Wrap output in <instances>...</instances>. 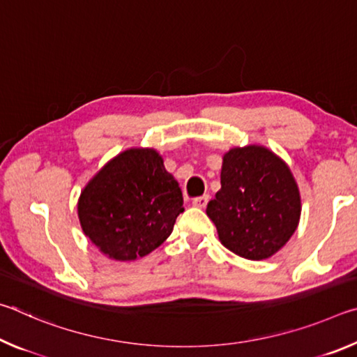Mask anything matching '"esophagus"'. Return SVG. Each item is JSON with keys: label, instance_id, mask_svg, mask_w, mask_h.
Wrapping results in <instances>:
<instances>
[{"label": "esophagus", "instance_id": "obj_1", "mask_svg": "<svg viewBox=\"0 0 357 357\" xmlns=\"http://www.w3.org/2000/svg\"><path fill=\"white\" fill-rule=\"evenodd\" d=\"M208 202H209V197H208V195H203V197L193 198L192 204H193V206H195V208H206Z\"/></svg>", "mask_w": 357, "mask_h": 357}]
</instances>
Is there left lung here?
<instances>
[{
    "label": "left lung",
    "instance_id": "1",
    "mask_svg": "<svg viewBox=\"0 0 357 357\" xmlns=\"http://www.w3.org/2000/svg\"><path fill=\"white\" fill-rule=\"evenodd\" d=\"M220 190L208 203L220 243L236 255L266 259L293 236L301 217V195L289 167L258 144L223 155Z\"/></svg>",
    "mask_w": 357,
    "mask_h": 357
}]
</instances>
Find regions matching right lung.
<instances>
[{
  "instance_id": "add662e5",
  "label": "right lung",
  "mask_w": 357,
  "mask_h": 357,
  "mask_svg": "<svg viewBox=\"0 0 357 357\" xmlns=\"http://www.w3.org/2000/svg\"><path fill=\"white\" fill-rule=\"evenodd\" d=\"M77 209L83 233L104 255L132 261L170 236L183 192L155 149L130 148L84 185Z\"/></svg>"
}]
</instances>
